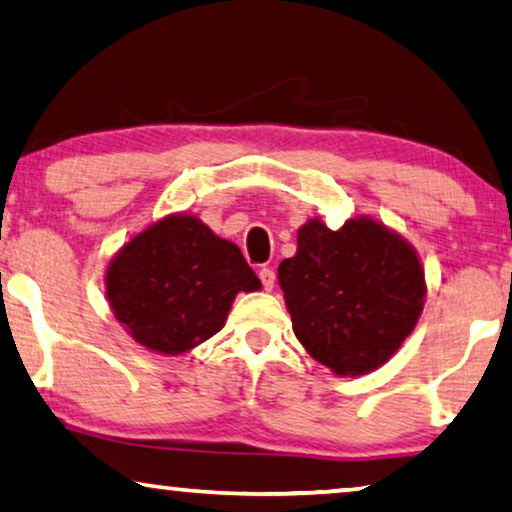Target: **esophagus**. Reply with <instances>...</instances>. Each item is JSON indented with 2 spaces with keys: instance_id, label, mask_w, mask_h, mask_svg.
<instances>
[{
  "instance_id": "obj_1",
  "label": "esophagus",
  "mask_w": 512,
  "mask_h": 512,
  "mask_svg": "<svg viewBox=\"0 0 512 512\" xmlns=\"http://www.w3.org/2000/svg\"><path fill=\"white\" fill-rule=\"evenodd\" d=\"M259 280H262L266 292H271L273 285H276V271L269 269V266H264V269L259 271Z\"/></svg>"
}]
</instances>
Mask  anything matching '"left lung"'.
Segmentation results:
<instances>
[{
  "instance_id": "8db88e82",
  "label": "left lung",
  "mask_w": 512,
  "mask_h": 512,
  "mask_svg": "<svg viewBox=\"0 0 512 512\" xmlns=\"http://www.w3.org/2000/svg\"><path fill=\"white\" fill-rule=\"evenodd\" d=\"M278 282L305 352L340 377L368 375L398 352L427 292L414 246L370 216L340 230L310 218Z\"/></svg>"
}]
</instances>
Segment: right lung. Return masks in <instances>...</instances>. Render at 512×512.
<instances>
[{
	"label": "right lung",
	"instance_id": "right-lung-1",
	"mask_svg": "<svg viewBox=\"0 0 512 512\" xmlns=\"http://www.w3.org/2000/svg\"><path fill=\"white\" fill-rule=\"evenodd\" d=\"M262 282L236 243L193 213H170L119 248L105 271V296L124 331L144 349L186 354L225 326L239 292Z\"/></svg>",
	"mask_w": 512,
	"mask_h": 512
}]
</instances>
